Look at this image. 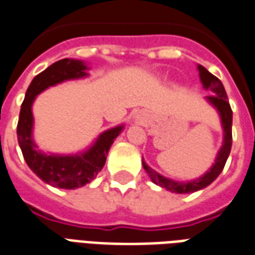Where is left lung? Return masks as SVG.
<instances>
[{
	"mask_svg": "<svg viewBox=\"0 0 255 255\" xmlns=\"http://www.w3.org/2000/svg\"><path fill=\"white\" fill-rule=\"evenodd\" d=\"M197 67H199L200 80L203 82V86L205 89H211L215 93L212 96H208L207 100L214 105L215 108L218 109L219 115H220L224 131V140L223 146L220 148V151L218 152V156H216L212 167L203 177L193 181L180 182V181L166 178L159 173H156L155 170H152L151 167H148L146 165V162L142 161L143 167L147 171L148 177L151 178L152 182L156 184V185L162 186V188H165V189L170 190V192H174V193H192V192H196V190L204 189L205 186L212 184L223 170L228 155H230V151H231V144H233V111H231V107H230V103H228L227 93L224 90L223 84L220 82L218 77L211 74L205 67L200 65Z\"/></svg>",
	"mask_w": 255,
	"mask_h": 255,
	"instance_id": "8db88e82",
	"label": "left lung"
}]
</instances>
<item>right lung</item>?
Here are the masks:
<instances>
[{
	"label": "right lung",
	"instance_id": "right-lung-1",
	"mask_svg": "<svg viewBox=\"0 0 255 255\" xmlns=\"http://www.w3.org/2000/svg\"><path fill=\"white\" fill-rule=\"evenodd\" d=\"M86 70L84 62L66 58L37 74L27 89L17 123V140L29 169L46 184L60 189H75L89 184L104 167L109 148L123 129V126H119L105 131L88 151L75 155L44 154L37 150L32 139V104L35 97L47 88L63 81L84 78L88 75Z\"/></svg>",
	"mask_w": 255,
	"mask_h": 255
}]
</instances>
